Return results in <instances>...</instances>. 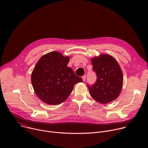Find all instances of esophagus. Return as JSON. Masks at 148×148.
<instances>
[{"label":"esophagus","mask_w":148,"mask_h":148,"mask_svg":"<svg viewBox=\"0 0 148 148\" xmlns=\"http://www.w3.org/2000/svg\"><path fill=\"white\" fill-rule=\"evenodd\" d=\"M86 75H84L82 77V80L84 81H86Z\"/></svg>","instance_id":"obj_1"}]
</instances>
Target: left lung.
I'll return each instance as SVG.
<instances>
[{
    "label": "left lung",
    "mask_w": 148,
    "mask_h": 148,
    "mask_svg": "<svg viewBox=\"0 0 148 148\" xmlns=\"http://www.w3.org/2000/svg\"><path fill=\"white\" fill-rule=\"evenodd\" d=\"M91 62L97 78L95 84L87 85L91 96L103 104L115 100L121 93L123 84V75L118 62L110 55L102 54L92 58Z\"/></svg>",
    "instance_id": "1"
}]
</instances>
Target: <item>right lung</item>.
Returning <instances> with one entry per match:
<instances>
[{
  "label": "right lung",
  "instance_id": "1",
  "mask_svg": "<svg viewBox=\"0 0 148 148\" xmlns=\"http://www.w3.org/2000/svg\"><path fill=\"white\" fill-rule=\"evenodd\" d=\"M69 57L53 51L42 56L32 74V83L37 96L44 102L58 105L71 93L75 84L82 82L67 67Z\"/></svg>",
  "mask_w": 148,
  "mask_h": 148
}]
</instances>
